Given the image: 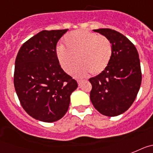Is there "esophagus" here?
Returning <instances> with one entry per match:
<instances>
[{"label":"esophagus","mask_w":153,"mask_h":153,"mask_svg":"<svg viewBox=\"0 0 153 153\" xmlns=\"http://www.w3.org/2000/svg\"><path fill=\"white\" fill-rule=\"evenodd\" d=\"M82 80H78V85L80 86L81 85H82Z\"/></svg>","instance_id":"1"}]
</instances>
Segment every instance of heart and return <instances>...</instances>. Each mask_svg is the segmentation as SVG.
Listing matches in <instances>:
<instances>
[{
  "mask_svg": "<svg viewBox=\"0 0 153 153\" xmlns=\"http://www.w3.org/2000/svg\"><path fill=\"white\" fill-rule=\"evenodd\" d=\"M64 43L65 48L57 47L55 54L61 67L68 74L75 71L78 62L81 65L76 71L78 77L85 76L88 72L99 75L108 67L112 48L109 40L105 36L77 30L66 34Z\"/></svg>",
  "mask_w": 153,
  "mask_h": 153,
  "instance_id": "heart-1",
  "label": "heart"
}]
</instances>
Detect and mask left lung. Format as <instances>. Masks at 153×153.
I'll use <instances>...</instances> for the list:
<instances>
[{
  "label": "left lung",
  "instance_id": "obj_1",
  "mask_svg": "<svg viewBox=\"0 0 153 153\" xmlns=\"http://www.w3.org/2000/svg\"><path fill=\"white\" fill-rule=\"evenodd\" d=\"M109 40L111 60L104 71L89 79L90 99L96 110L106 116H117L132 105L142 82L139 53L121 33L110 28L93 30Z\"/></svg>",
  "mask_w": 153,
  "mask_h": 153
}]
</instances>
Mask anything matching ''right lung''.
Masks as SVG:
<instances>
[{
    "instance_id": "right-lung-1",
    "label": "right lung",
    "mask_w": 153,
    "mask_h": 153,
    "mask_svg": "<svg viewBox=\"0 0 153 153\" xmlns=\"http://www.w3.org/2000/svg\"><path fill=\"white\" fill-rule=\"evenodd\" d=\"M68 31L42 30L27 40L16 57L14 84L21 105L29 115L53 123L65 115L77 82L63 71L55 51Z\"/></svg>"
}]
</instances>
